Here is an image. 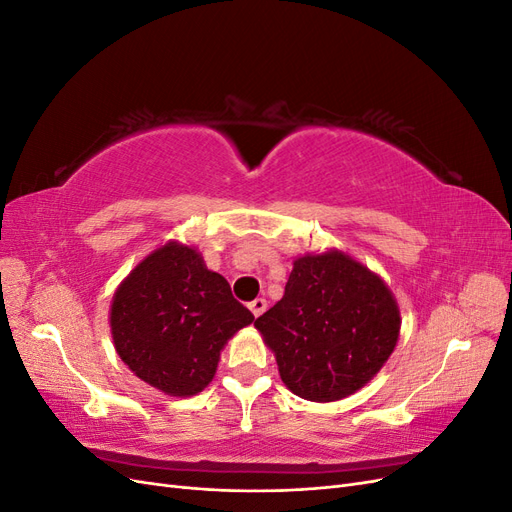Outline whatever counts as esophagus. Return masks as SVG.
<instances>
[{
	"label": "esophagus",
	"instance_id": "obj_1",
	"mask_svg": "<svg viewBox=\"0 0 512 512\" xmlns=\"http://www.w3.org/2000/svg\"><path fill=\"white\" fill-rule=\"evenodd\" d=\"M265 309H267V301H265V299H254V301L250 303V312H252L256 318L265 314Z\"/></svg>",
	"mask_w": 512,
	"mask_h": 512
}]
</instances>
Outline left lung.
<instances>
[{
  "mask_svg": "<svg viewBox=\"0 0 512 512\" xmlns=\"http://www.w3.org/2000/svg\"><path fill=\"white\" fill-rule=\"evenodd\" d=\"M254 327L282 382L309 401L344 399L374 378L399 337V307L376 273L344 252L294 260L284 297Z\"/></svg>",
  "mask_w": 512,
  "mask_h": 512,
  "instance_id": "obj_1",
  "label": "left lung"
}]
</instances>
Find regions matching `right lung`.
Listing matches in <instances>:
<instances>
[{
  "label": "right lung",
  "instance_id": "1",
  "mask_svg": "<svg viewBox=\"0 0 512 512\" xmlns=\"http://www.w3.org/2000/svg\"><path fill=\"white\" fill-rule=\"evenodd\" d=\"M254 316L194 247L170 241L123 280L111 305L115 350L134 374L173 397L205 389L220 352Z\"/></svg>",
  "mask_w": 512,
  "mask_h": 512
}]
</instances>
